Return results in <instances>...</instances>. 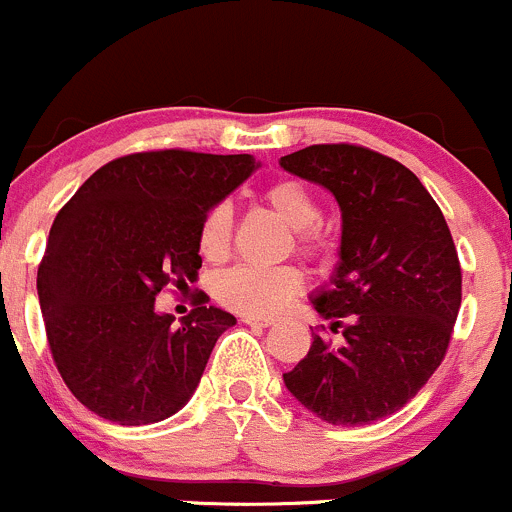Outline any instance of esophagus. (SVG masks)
Segmentation results:
<instances>
[{
    "mask_svg": "<svg viewBox=\"0 0 512 512\" xmlns=\"http://www.w3.org/2000/svg\"><path fill=\"white\" fill-rule=\"evenodd\" d=\"M242 322L252 324V327H270V324H275V317H255V314H245Z\"/></svg>",
    "mask_w": 512,
    "mask_h": 512,
    "instance_id": "esophagus-1",
    "label": "esophagus"
}]
</instances>
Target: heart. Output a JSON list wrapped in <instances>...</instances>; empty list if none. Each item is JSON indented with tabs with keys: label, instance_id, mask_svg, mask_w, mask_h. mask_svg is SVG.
<instances>
[{
	"label": "heart",
	"instance_id": "b5f03b06",
	"mask_svg": "<svg viewBox=\"0 0 512 512\" xmlns=\"http://www.w3.org/2000/svg\"><path fill=\"white\" fill-rule=\"evenodd\" d=\"M265 203L272 213L294 230V247L309 257L324 255L329 250V235L319 218V205L307 185L299 180H280L265 190ZM232 245V208L230 203H218L205 213L198 230V247L205 260L220 262L230 255ZM304 285V275L294 265L260 267V265H235L218 275L215 280V297L225 307L242 314L280 312L282 307Z\"/></svg>",
	"mask_w": 512,
	"mask_h": 512
}]
</instances>
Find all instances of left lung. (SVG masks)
<instances>
[{"label":"left lung","instance_id":"1","mask_svg":"<svg viewBox=\"0 0 512 512\" xmlns=\"http://www.w3.org/2000/svg\"><path fill=\"white\" fill-rule=\"evenodd\" d=\"M342 210L332 287L312 304L342 347L319 334L285 374L289 394L334 426H364L409 404L441 366L461 307V262L436 200L399 160L327 143L280 158ZM347 321V325H342Z\"/></svg>","mask_w":512,"mask_h":512}]
</instances>
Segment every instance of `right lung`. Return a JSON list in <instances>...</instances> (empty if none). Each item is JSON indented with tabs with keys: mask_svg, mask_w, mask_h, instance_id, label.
Returning a JSON list of instances; mask_svg holds the SVG:
<instances>
[{
	"mask_svg": "<svg viewBox=\"0 0 512 512\" xmlns=\"http://www.w3.org/2000/svg\"><path fill=\"white\" fill-rule=\"evenodd\" d=\"M257 168L255 158L131 153L98 168L51 225L36 275L61 379L96 416L143 426L183 409L230 312L205 307L173 324L160 289L198 277L205 213Z\"/></svg>",
	"mask_w": 512,
	"mask_h": 512,
	"instance_id": "add662e5",
	"label": "right lung"
}]
</instances>
